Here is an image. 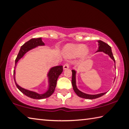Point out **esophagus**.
Returning a JSON list of instances; mask_svg holds the SVG:
<instances>
[{"instance_id":"obj_1","label":"esophagus","mask_w":129,"mask_h":129,"mask_svg":"<svg viewBox=\"0 0 129 129\" xmlns=\"http://www.w3.org/2000/svg\"><path fill=\"white\" fill-rule=\"evenodd\" d=\"M69 68V65L68 63H66V64H65L64 65H63V69H67Z\"/></svg>"}]
</instances>
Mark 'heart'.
Here are the masks:
<instances>
[{"instance_id":"1","label":"heart","mask_w":129,"mask_h":129,"mask_svg":"<svg viewBox=\"0 0 129 129\" xmlns=\"http://www.w3.org/2000/svg\"><path fill=\"white\" fill-rule=\"evenodd\" d=\"M64 53L67 58H71L80 55L85 57L88 54L89 49L83 44H68L64 48Z\"/></svg>"}]
</instances>
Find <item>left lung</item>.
<instances>
[{"label":"left lung","instance_id":"1","mask_svg":"<svg viewBox=\"0 0 129 129\" xmlns=\"http://www.w3.org/2000/svg\"><path fill=\"white\" fill-rule=\"evenodd\" d=\"M98 45H99V48H98V50H97V52H104L105 53L109 55V56L110 57L112 60L114 61L115 64V58L113 56V54H112V50H111V48L109 45L106 43L102 41L99 40L98 41ZM72 84L73 86V90L75 92V93L77 94V96H79V97L82 98H84V99H96V98H99L105 95V93L107 92H104V93H101L99 94H97V95H89V94H87L85 93L84 92H82L79 91L77 88L76 87V71L75 70H72Z\"/></svg>","mask_w":129,"mask_h":129}]
</instances>
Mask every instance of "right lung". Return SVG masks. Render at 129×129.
<instances>
[{"mask_svg": "<svg viewBox=\"0 0 129 129\" xmlns=\"http://www.w3.org/2000/svg\"><path fill=\"white\" fill-rule=\"evenodd\" d=\"M45 44L42 42L41 38H32L30 40L26 42L21 46L20 49L19 50L18 54L15 59V68L17 65V63L18 61H19L20 58L23 57L24 54L28 51L38 46H42L44 45ZM63 71V68L62 65H60V66H56L50 69L49 72L48 74V79H49V87L48 90L44 94H38L37 93L33 91H28L27 89H24L23 88L20 87L19 85L17 84L16 83L15 79V70H14V81H15V84L19 90L22 92V93L24 95L33 98V99H44V98H46L49 97L54 92L55 88L56 87L57 84V79L58 78V76L61 75Z\"/></svg>", "mask_w": 129, "mask_h": 129, "instance_id": "1", "label": "right lung"}]
</instances>
